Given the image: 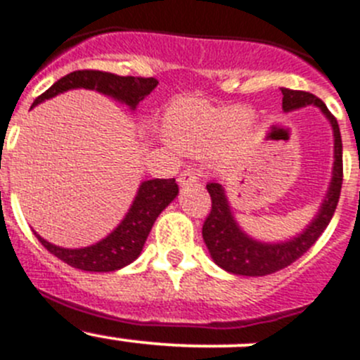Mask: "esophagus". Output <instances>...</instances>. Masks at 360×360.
<instances>
[{
	"label": "esophagus",
	"mask_w": 360,
	"mask_h": 360,
	"mask_svg": "<svg viewBox=\"0 0 360 360\" xmlns=\"http://www.w3.org/2000/svg\"><path fill=\"white\" fill-rule=\"evenodd\" d=\"M197 179H199V174L195 172L193 169H184L183 172L179 174V177H177V181H179V184H191V183H197Z\"/></svg>",
	"instance_id": "esophagus-1"
}]
</instances>
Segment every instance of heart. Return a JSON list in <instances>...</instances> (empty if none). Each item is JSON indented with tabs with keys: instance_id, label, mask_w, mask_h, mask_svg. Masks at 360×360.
Returning <instances> with one entry per match:
<instances>
[{
	"instance_id": "b5f03b06",
	"label": "heart",
	"mask_w": 360,
	"mask_h": 360,
	"mask_svg": "<svg viewBox=\"0 0 360 360\" xmlns=\"http://www.w3.org/2000/svg\"><path fill=\"white\" fill-rule=\"evenodd\" d=\"M163 126L181 150L206 153L224 136V150L234 154L250 140L256 117L247 108H214L206 101L179 99L165 112Z\"/></svg>"
}]
</instances>
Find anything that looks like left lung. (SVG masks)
Returning <instances> with one entry per match:
<instances>
[{"instance_id":"left-lung-1","label":"left lung","mask_w":360,"mask_h":360,"mask_svg":"<svg viewBox=\"0 0 360 360\" xmlns=\"http://www.w3.org/2000/svg\"><path fill=\"white\" fill-rule=\"evenodd\" d=\"M307 104L318 106L325 113V117L330 120L332 129H334V174H332L330 188H328L327 197L321 204L320 213L311 221V226L293 240L275 245L261 243V241L248 238L236 226L221 184L207 183L206 188L211 197V211L204 220L202 238L214 263L226 271L236 275H248V277H261V275L275 274L282 268L290 266L316 243L318 238L323 234V231L327 229L332 217H334L342 184V142L338 120L328 112L323 101L314 94L304 92V90L282 89V108H284V112L304 108Z\"/></svg>"}]
</instances>
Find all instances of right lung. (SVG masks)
<instances>
[{
  "label": "right lung",
  "mask_w": 360,
  "mask_h": 360,
  "mask_svg": "<svg viewBox=\"0 0 360 360\" xmlns=\"http://www.w3.org/2000/svg\"><path fill=\"white\" fill-rule=\"evenodd\" d=\"M158 85L156 78H140V76H117L103 70H74L60 78L55 85L49 86L42 96H39L33 106L42 103L44 99L58 96L70 89H90L101 94L112 96L126 103L131 108H136V104L149 96ZM179 193L176 179H150L140 184V190L134 197L131 210L126 218L120 221V226L112 234L101 240L99 243L90 245L85 248H62L51 245L44 238H39L44 248H48L53 256L62 259L69 266L85 271H115L133 263L142 252L143 243L153 229L158 214L169 206Z\"/></svg>",
  "instance_id": "right-lung-1"
}]
</instances>
